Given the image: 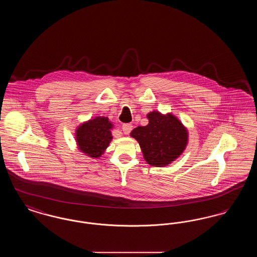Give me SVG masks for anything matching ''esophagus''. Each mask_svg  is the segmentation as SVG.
Listing matches in <instances>:
<instances>
[{"mask_svg":"<svg viewBox=\"0 0 257 257\" xmlns=\"http://www.w3.org/2000/svg\"><path fill=\"white\" fill-rule=\"evenodd\" d=\"M132 129H133V125L130 124V123H125V124L122 125L123 133L125 135L130 134Z\"/></svg>","mask_w":257,"mask_h":257,"instance_id":"esophagus-1","label":"esophagus"}]
</instances>
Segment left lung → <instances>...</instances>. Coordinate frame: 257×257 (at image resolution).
Returning <instances> with one entry per match:
<instances>
[{
	"mask_svg": "<svg viewBox=\"0 0 257 257\" xmlns=\"http://www.w3.org/2000/svg\"><path fill=\"white\" fill-rule=\"evenodd\" d=\"M147 116V126H138L130 136L138 141L148 165L168 166L183 153L188 144V130L172 113L153 110Z\"/></svg>",
	"mask_w": 257,
	"mask_h": 257,
	"instance_id": "8db88e82",
	"label": "left lung"
}]
</instances>
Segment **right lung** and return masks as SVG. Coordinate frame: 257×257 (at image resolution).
<instances>
[{
  "label": "right lung",
  "instance_id": "obj_1",
  "mask_svg": "<svg viewBox=\"0 0 257 257\" xmlns=\"http://www.w3.org/2000/svg\"><path fill=\"white\" fill-rule=\"evenodd\" d=\"M112 124L108 117L96 116L76 129V143L81 152L90 158H99L109 147Z\"/></svg>",
  "mask_w": 257,
  "mask_h": 257
}]
</instances>
